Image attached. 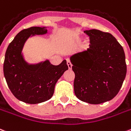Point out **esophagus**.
Here are the masks:
<instances>
[{"label": "esophagus", "mask_w": 131, "mask_h": 131, "mask_svg": "<svg viewBox=\"0 0 131 131\" xmlns=\"http://www.w3.org/2000/svg\"><path fill=\"white\" fill-rule=\"evenodd\" d=\"M67 65H68V67H69V69H72V64L71 63V62L69 59L67 60Z\"/></svg>", "instance_id": "esophagus-1"}]
</instances>
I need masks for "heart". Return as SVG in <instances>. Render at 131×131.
I'll use <instances>...</instances> for the list:
<instances>
[{
	"mask_svg": "<svg viewBox=\"0 0 131 131\" xmlns=\"http://www.w3.org/2000/svg\"><path fill=\"white\" fill-rule=\"evenodd\" d=\"M80 40V37H77V38H76V40L79 41Z\"/></svg>",
	"mask_w": 131,
	"mask_h": 131,
	"instance_id": "b5f03b06",
	"label": "heart"
}]
</instances>
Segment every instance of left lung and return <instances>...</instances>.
<instances>
[{
  "mask_svg": "<svg viewBox=\"0 0 131 131\" xmlns=\"http://www.w3.org/2000/svg\"><path fill=\"white\" fill-rule=\"evenodd\" d=\"M89 48L70 58L75 73L73 86L81 101L98 104L112 100L121 89L126 74L123 47L109 33L84 31Z\"/></svg>",
  "mask_w": 131,
  "mask_h": 131,
  "instance_id": "1",
  "label": "left lung"
}]
</instances>
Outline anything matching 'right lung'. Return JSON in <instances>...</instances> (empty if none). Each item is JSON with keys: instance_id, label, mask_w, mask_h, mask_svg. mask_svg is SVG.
<instances>
[{"instance_id": "obj_1", "label": "right lung", "mask_w": 131, "mask_h": 131, "mask_svg": "<svg viewBox=\"0 0 131 131\" xmlns=\"http://www.w3.org/2000/svg\"><path fill=\"white\" fill-rule=\"evenodd\" d=\"M46 34L47 29L45 27H31L22 30L6 51L4 76L13 95L25 103H41L51 98L56 84L68 70L65 60L59 65H53L49 60L34 64L25 60L22 51L27 39Z\"/></svg>"}]
</instances>
